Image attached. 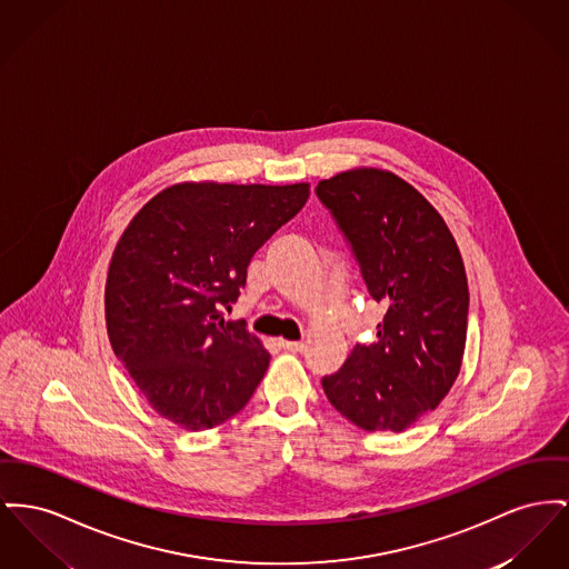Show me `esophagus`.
I'll return each instance as SVG.
<instances>
[{"instance_id":"1","label":"esophagus","mask_w":569,"mask_h":569,"mask_svg":"<svg viewBox=\"0 0 569 569\" xmlns=\"http://www.w3.org/2000/svg\"><path fill=\"white\" fill-rule=\"evenodd\" d=\"M279 346H281L283 350H290V352H302V348H305L302 341H286V339H281Z\"/></svg>"}]
</instances>
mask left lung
I'll use <instances>...</instances> for the list:
<instances>
[{"label": "left lung", "mask_w": 569, "mask_h": 569, "mask_svg": "<svg viewBox=\"0 0 569 569\" xmlns=\"http://www.w3.org/2000/svg\"><path fill=\"white\" fill-rule=\"evenodd\" d=\"M316 196L371 299L387 305L378 341L357 343L322 389L361 430L401 432L435 410L460 373L468 320L460 249L435 206L391 171H341L320 180Z\"/></svg>", "instance_id": "obj_1"}]
</instances>
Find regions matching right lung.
Returning <instances> with one entry per match:
<instances>
[{"label": "right lung", "instance_id": "1", "mask_svg": "<svg viewBox=\"0 0 569 569\" xmlns=\"http://www.w3.org/2000/svg\"><path fill=\"white\" fill-rule=\"evenodd\" d=\"M309 198V184L182 182L148 201L120 236L104 286L107 333L148 403L200 432L234 417L270 355L226 322L253 253Z\"/></svg>", "mask_w": 569, "mask_h": 569}]
</instances>
